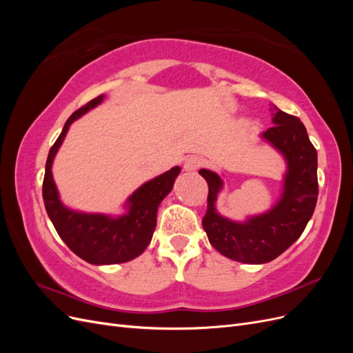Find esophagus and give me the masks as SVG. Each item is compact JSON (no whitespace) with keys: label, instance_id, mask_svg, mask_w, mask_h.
Here are the masks:
<instances>
[{"label":"esophagus","instance_id":"34e87169","mask_svg":"<svg viewBox=\"0 0 353 353\" xmlns=\"http://www.w3.org/2000/svg\"><path fill=\"white\" fill-rule=\"evenodd\" d=\"M203 165V159L199 156H191L184 162V169L188 170V172H193V170L199 169Z\"/></svg>","mask_w":353,"mask_h":353}]
</instances>
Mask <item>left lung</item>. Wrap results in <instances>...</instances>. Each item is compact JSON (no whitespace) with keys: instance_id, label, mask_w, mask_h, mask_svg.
Masks as SVG:
<instances>
[{"instance_id":"obj_1","label":"left lung","mask_w":353,"mask_h":353,"mask_svg":"<svg viewBox=\"0 0 353 353\" xmlns=\"http://www.w3.org/2000/svg\"><path fill=\"white\" fill-rule=\"evenodd\" d=\"M272 121L275 125L262 137L279 148L288 165L283 197L272 210L245 223L219 216L215 200L222 181L215 172L199 170L209 187L208 210L201 221L208 239L219 253L243 263L271 262L285 252L302 236L316 206V150L305 125L283 110H275Z\"/></svg>"}]
</instances>
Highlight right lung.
Segmentation results:
<instances>
[{
  "instance_id": "add662e5",
  "label": "right lung",
  "mask_w": 353,
  "mask_h": 353,
  "mask_svg": "<svg viewBox=\"0 0 353 353\" xmlns=\"http://www.w3.org/2000/svg\"><path fill=\"white\" fill-rule=\"evenodd\" d=\"M103 97L104 95H99L70 114L61 134L50 148L44 183H42V199L60 239L74 254L94 265L128 262L145 250L156 228L157 208L160 201L170 193L181 170L175 166L138 188L128 200L130 212L117 219L104 215L78 213L63 206L51 175L52 159L65 140L70 123L101 103Z\"/></svg>"
}]
</instances>
